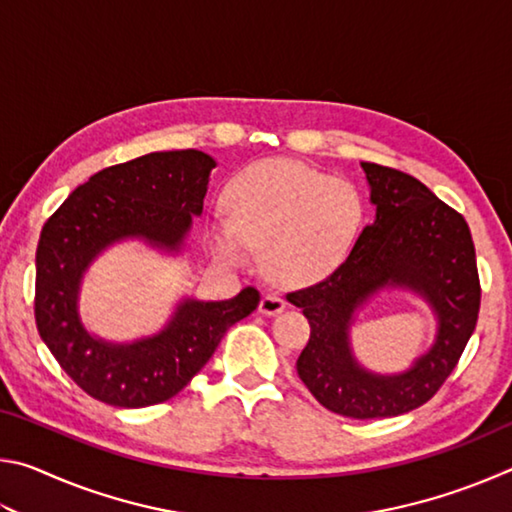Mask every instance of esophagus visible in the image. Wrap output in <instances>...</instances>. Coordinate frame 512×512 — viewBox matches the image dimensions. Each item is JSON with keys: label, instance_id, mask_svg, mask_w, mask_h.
Returning <instances> with one entry per match:
<instances>
[{"label": "esophagus", "instance_id": "1", "mask_svg": "<svg viewBox=\"0 0 512 512\" xmlns=\"http://www.w3.org/2000/svg\"><path fill=\"white\" fill-rule=\"evenodd\" d=\"M284 307H287V302H284L282 298H277L275 293H268V296L259 300V314H264V316L280 314V311H284Z\"/></svg>", "mask_w": 512, "mask_h": 512}]
</instances>
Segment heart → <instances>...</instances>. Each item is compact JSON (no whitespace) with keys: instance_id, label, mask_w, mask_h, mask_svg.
Returning <instances> with one entry per match:
<instances>
[{"instance_id":"heart-1","label":"heart","mask_w":512,"mask_h":512,"mask_svg":"<svg viewBox=\"0 0 512 512\" xmlns=\"http://www.w3.org/2000/svg\"><path fill=\"white\" fill-rule=\"evenodd\" d=\"M228 219L205 223L216 262L246 266L264 248V268L282 287H311L348 262L366 223L359 187L296 160L248 164L223 189Z\"/></svg>"}]
</instances>
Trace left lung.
<instances>
[{
	"label": "left lung",
	"mask_w": 512,
	"mask_h": 512,
	"mask_svg": "<svg viewBox=\"0 0 512 512\" xmlns=\"http://www.w3.org/2000/svg\"><path fill=\"white\" fill-rule=\"evenodd\" d=\"M375 221L339 271L314 287L289 293L311 334L298 357V377L325 409L345 418H393L429 402L456 368L479 318L481 287L470 228L418 178L361 162ZM409 290L432 307V348L395 376L363 369L349 329L381 290Z\"/></svg>",
	"instance_id": "8db88e82"
}]
</instances>
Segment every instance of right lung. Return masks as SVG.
<instances>
[{"instance_id": "add662e5", "label": "right lung", "mask_w": 512, "mask_h": 512, "mask_svg": "<svg viewBox=\"0 0 512 512\" xmlns=\"http://www.w3.org/2000/svg\"><path fill=\"white\" fill-rule=\"evenodd\" d=\"M216 167L196 149L158 151L115 164L76 187L49 216L36 250V325L69 377L94 400L142 409L169 400L192 381L228 327L253 314L259 293L246 287L230 300L185 296L160 332L115 343L83 325L79 300L94 259L121 241L158 253L187 248L194 216Z\"/></svg>"}]
</instances>
